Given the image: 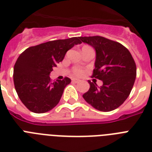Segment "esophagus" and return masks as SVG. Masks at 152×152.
I'll use <instances>...</instances> for the list:
<instances>
[{"label": "esophagus", "instance_id": "34e87169", "mask_svg": "<svg viewBox=\"0 0 152 152\" xmlns=\"http://www.w3.org/2000/svg\"><path fill=\"white\" fill-rule=\"evenodd\" d=\"M80 80L79 79H76V78H73V79H72V82H73V83H79L80 82Z\"/></svg>", "mask_w": 152, "mask_h": 152}]
</instances>
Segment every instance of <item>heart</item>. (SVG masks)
Segmentation results:
<instances>
[{
  "label": "heart",
  "mask_w": 152,
  "mask_h": 152,
  "mask_svg": "<svg viewBox=\"0 0 152 152\" xmlns=\"http://www.w3.org/2000/svg\"><path fill=\"white\" fill-rule=\"evenodd\" d=\"M74 73L76 74V75H77V76H80V75H82V73H83V70H81V69H75V71H74Z\"/></svg>",
  "instance_id": "b5f03b06"
}]
</instances>
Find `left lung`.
<instances>
[{
	"label": "left lung",
	"mask_w": 152,
	"mask_h": 152,
	"mask_svg": "<svg viewBox=\"0 0 152 152\" xmlns=\"http://www.w3.org/2000/svg\"><path fill=\"white\" fill-rule=\"evenodd\" d=\"M81 42L92 46L96 53L92 77L102 81H88L90 88L83 99L98 110H115L129 95L137 76V66L130 52L119 42L102 36L80 37Z\"/></svg>",
	"instance_id": "left-lung-1"
}]
</instances>
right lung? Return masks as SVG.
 <instances>
[{"label": "right lung", "mask_w": 152, "mask_h": 152, "mask_svg": "<svg viewBox=\"0 0 152 152\" xmlns=\"http://www.w3.org/2000/svg\"><path fill=\"white\" fill-rule=\"evenodd\" d=\"M80 43L79 37L58 39L29 47L19 56L13 71L14 85L29 110L42 113L57 106L71 80L65 77L51 82L50 74L67 51Z\"/></svg>", "instance_id": "right-lung-1"}]
</instances>
